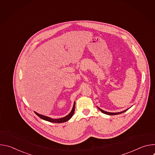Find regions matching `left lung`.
Here are the masks:
<instances>
[{
  "label": "left lung",
  "mask_w": 155,
  "mask_h": 155,
  "mask_svg": "<svg viewBox=\"0 0 155 155\" xmlns=\"http://www.w3.org/2000/svg\"><path fill=\"white\" fill-rule=\"evenodd\" d=\"M97 108H99V110H100L102 112V113H104V114H106V115H118V114H122V113H124V112H126V111H127V110L129 109H126V110H123V111H122V112H115V113H112V112H106V111H104V110H102V109H101L99 107H97Z\"/></svg>",
  "instance_id": "1"
}]
</instances>
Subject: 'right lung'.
<instances>
[{
	"instance_id": "add662e5",
	"label": "right lung",
	"mask_w": 155,
	"mask_h": 155,
	"mask_svg": "<svg viewBox=\"0 0 155 155\" xmlns=\"http://www.w3.org/2000/svg\"><path fill=\"white\" fill-rule=\"evenodd\" d=\"M75 102H74V105H73V108H72V109L71 110V112L67 116H65V117H64L63 118H59V119H53V118H51L50 117H47V116H45V115H40V114L37 113L36 112H34L35 113V114L37 116H38L42 120H44L49 121V122H51V123H64L65 121L69 120L72 117V116H73V115L74 114V112H75Z\"/></svg>"
}]
</instances>
